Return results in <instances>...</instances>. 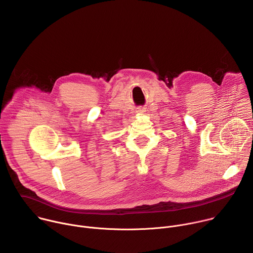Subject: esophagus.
<instances>
[{
    "label": "esophagus",
    "mask_w": 253,
    "mask_h": 253,
    "mask_svg": "<svg viewBox=\"0 0 253 253\" xmlns=\"http://www.w3.org/2000/svg\"><path fill=\"white\" fill-rule=\"evenodd\" d=\"M144 112H145V108H144V107H139V108H137L136 113L141 114V113H144Z\"/></svg>",
    "instance_id": "esophagus-1"
}]
</instances>
